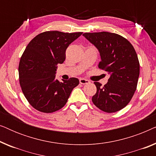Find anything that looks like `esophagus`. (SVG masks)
<instances>
[{"label":"esophagus","instance_id":"esophagus-1","mask_svg":"<svg viewBox=\"0 0 156 156\" xmlns=\"http://www.w3.org/2000/svg\"><path fill=\"white\" fill-rule=\"evenodd\" d=\"M89 82V80H85V79H83V78H81L80 79V83L82 84H88Z\"/></svg>","mask_w":156,"mask_h":156}]
</instances>
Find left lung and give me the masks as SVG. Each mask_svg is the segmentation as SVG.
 I'll return each mask as SVG.
<instances>
[{"label": "left lung", "instance_id": "8db88e82", "mask_svg": "<svg viewBox=\"0 0 156 156\" xmlns=\"http://www.w3.org/2000/svg\"><path fill=\"white\" fill-rule=\"evenodd\" d=\"M83 35L99 50V69L110 74L104 87L94 82L97 93L92 102L104 112H118L129 103L137 87L140 65L135 49L129 40L116 33H85Z\"/></svg>", "mask_w": 156, "mask_h": 156}]
</instances>
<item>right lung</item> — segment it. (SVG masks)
<instances>
[{
  "mask_svg": "<svg viewBox=\"0 0 156 156\" xmlns=\"http://www.w3.org/2000/svg\"><path fill=\"white\" fill-rule=\"evenodd\" d=\"M82 33L46 31L35 36L25 48L18 67L19 81L29 104L43 113L58 111L67 103L79 80L55 79L57 65L65 60L68 46Z\"/></svg>",
  "mask_w": 156,
  "mask_h": 156,
  "instance_id": "1",
  "label": "right lung"
}]
</instances>
